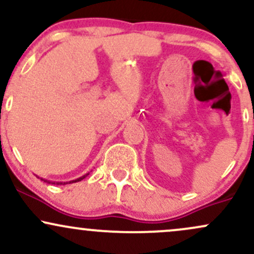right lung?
Returning a JSON list of instances; mask_svg holds the SVG:
<instances>
[{
  "label": "right lung",
  "mask_w": 254,
  "mask_h": 254,
  "mask_svg": "<svg viewBox=\"0 0 254 254\" xmlns=\"http://www.w3.org/2000/svg\"><path fill=\"white\" fill-rule=\"evenodd\" d=\"M87 176H88V173H87L86 176H83V177L78 178V179H76V180H72V182H70V183H76V182H81V180L84 179V178H86ZM44 182H46V180H44ZM48 183H50V182H48ZM70 183H69V184H70ZM52 184H57V185H62L63 183H52ZM64 184H65V183H64ZM64 184H63V185H64ZM66 184H68V183H66Z\"/></svg>",
  "instance_id": "obj_1"
}]
</instances>
